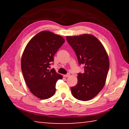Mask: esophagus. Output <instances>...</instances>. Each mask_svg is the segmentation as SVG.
<instances>
[{
    "label": "esophagus",
    "instance_id": "34e87169",
    "mask_svg": "<svg viewBox=\"0 0 129 129\" xmlns=\"http://www.w3.org/2000/svg\"><path fill=\"white\" fill-rule=\"evenodd\" d=\"M70 75H71V74H70L69 73H68L67 75H64V77H69V76H70Z\"/></svg>",
    "mask_w": 129,
    "mask_h": 129
}]
</instances>
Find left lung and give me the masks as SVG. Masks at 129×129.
<instances>
[{"label":"left lung","mask_w":129,"mask_h":129,"mask_svg":"<svg viewBox=\"0 0 129 129\" xmlns=\"http://www.w3.org/2000/svg\"><path fill=\"white\" fill-rule=\"evenodd\" d=\"M66 39L75 52L78 64L84 65V72L78 73L77 85L71 88L72 94L78 100L88 101L105 85L109 69L108 56L101 43L91 35L67 36Z\"/></svg>","instance_id":"obj_1"}]
</instances>
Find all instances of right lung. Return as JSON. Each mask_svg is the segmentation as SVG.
Wrapping results in <instances>:
<instances>
[{
  "mask_svg": "<svg viewBox=\"0 0 129 129\" xmlns=\"http://www.w3.org/2000/svg\"><path fill=\"white\" fill-rule=\"evenodd\" d=\"M65 40L61 36L44 30L31 39L25 47L21 61V68L29 90L40 99H48L54 95L56 84L62 76L51 71L53 56Z\"/></svg>",
  "mask_w": 129,
  "mask_h": 129,
  "instance_id": "obj_1",
  "label": "right lung"
}]
</instances>
